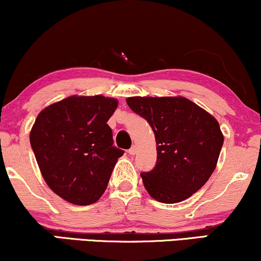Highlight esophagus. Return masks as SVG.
<instances>
[{
	"label": "esophagus",
	"instance_id": "34e87169",
	"mask_svg": "<svg viewBox=\"0 0 261 261\" xmlns=\"http://www.w3.org/2000/svg\"><path fill=\"white\" fill-rule=\"evenodd\" d=\"M128 153H129V155H132V156H133V155H136V153H137V146H136V145H133V146H132L130 149L128 150Z\"/></svg>",
	"mask_w": 261,
	"mask_h": 261
}]
</instances>
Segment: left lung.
I'll return each instance as SVG.
<instances>
[{
  "mask_svg": "<svg viewBox=\"0 0 261 261\" xmlns=\"http://www.w3.org/2000/svg\"><path fill=\"white\" fill-rule=\"evenodd\" d=\"M125 101L155 133L156 165L140 174L147 192L162 203L189 198L217 166L224 143L218 121L182 96H132Z\"/></svg>",
  "mask_w": 261,
  "mask_h": 261,
  "instance_id": "8db88e82",
  "label": "left lung"
}]
</instances>
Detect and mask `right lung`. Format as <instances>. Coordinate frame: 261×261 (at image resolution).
<instances>
[{
  "mask_svg": "<svg viewBox=\"0 0 261 261\" xmlns=\"http://www.w3.org/2000/svg\"><path fill=\"white\" fill-rule=\"evenodd\" d=\"M117 100L69 96L38 114L30 144L42 176L53 192L77 205L98 201L124 151L114 146L108 121Z\"/></svg>",
  "mask_w": 261,
  "mask_h": 261,
  "instance_id": "add662e5",
  "label": "right lung"
}]
</instances>
